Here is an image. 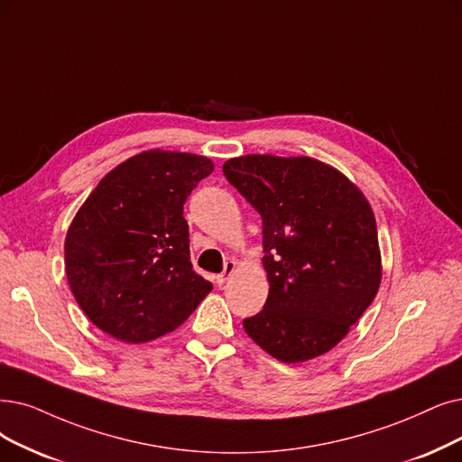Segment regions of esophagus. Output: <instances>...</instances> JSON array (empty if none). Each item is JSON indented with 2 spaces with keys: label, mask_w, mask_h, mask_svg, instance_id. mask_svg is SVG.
Instances as JSON below:
<instances>
[{
  "label": "esophagus",
  "mask_w": 462,
  "mask_h": 462,
  "mask_svg": "<svg viewBox=\"0 0 462 462\" xmlns=\"http://www.w3.org/2000/svg\"><path fill=\"white\" fill-rule=\"evenodd\" d=\"M235 262H227L226 263V267H224V271H221L217 276H216V282H217V286H224L227 281H229V276L233 274V271H235Z\"/></svg>",
  "instance_id": "esophagus-1"
}]
</instances>
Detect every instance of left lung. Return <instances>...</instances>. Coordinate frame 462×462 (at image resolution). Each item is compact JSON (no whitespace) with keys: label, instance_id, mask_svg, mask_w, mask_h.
Listing matches in <instances>:
<instances>
[{"label":"left lung","instance_id":"8db88e82","mask_svg":"<svg viewBox=\"0 0 462 462\" xmlns=\"http://www.w3.org/2000/svg\"><path fill=\"white\" fill-rule=\"evenodd\" d=\"M227 181L260 212L269 295L246 334L286 364L334 348L381 284L377 224L362 191L310 157L245 155Z\"/></svg>","mask_w":462,"mask_h":462}]
</instances>
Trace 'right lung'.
<instances>
[{"instance_id":"1","label":"right lung","mask_w":462,"mask_h":462,"mask_svg":"<svg viewBox=\"0 0 462 462\" xmlns=\"http://www.w3.org/2000/svg\"><path fill=\"white\" fill-rule=\"evenodd\" d=\"M210 159L152 150L121 162L83 202L66 235L68 284L88 320L125 343L157 339L207 298L193 271L183 205Z\"/></svg>"}]
</instances>
